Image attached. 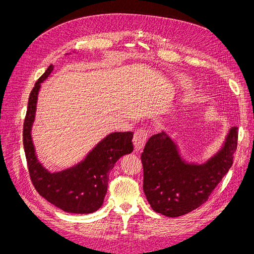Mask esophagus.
Returning a JSON list of instances; mask_svg holds the SVG:
<instances>
[{"label":"esophagus","instance_id":"34e87169","mask_svg":"<svg viewBox=\"0 0 254 254\" xmlns=\"http://www.w3.org/2000/svg\"><path fill=\"white\" fill-rule=\"evenodd\" d=\"M147 137H148V132L146 131V130L140 129L137 130V131H135L133 136V145H134L135 151H140L143 149L146 141H147Z\"/></svg>","mask_w":254,"mask_h":254}]
</instances>
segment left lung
I'll return each mask as SVG.
<instances>
[{
	"instance_id": "obj_1",
	"label": "left lung",
	"mask_w": 254,
	"mask_h": 254,
	"mask_svg": "<svg viewBox=\"0 0 254 254\" xmlns=\"http://www.w3.org/2000/svg\"><path fill=\"white\" fill-rule=\"evenodd\" d=\"M237 130L230 128L220 149L202 164L188 162L166 131L149 137L141 160L143 190L151 209L178 217L203 204L233 164Z\"/></svg>"
}]
</instances>
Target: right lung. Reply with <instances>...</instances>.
<instances>
[{
  "label": "right lung",
  "mask_w": 254,
  "mask_h": 254,
  "mask_svg": "<svg viewBox=\"0 0 254 254\" xmlns=\"http://www.w3.org/2000/svg\"><path fill=\"white\" fill-rule=\"evenodd\" d=\"M67 53L66 55H70ZM54 70L51 64L36 82L28 98V107L23 126V145L30 179L38 193L49 202L66 213L90 214L104 203L109 181V173L123 156L133 150V133L112 132L95 145L79 163L61 172L51 173L36 155L32 129L35 122L38 94L41 83Z\"/></svg>",
  "instance_id": "right-lung-1"
}]
</instances>
